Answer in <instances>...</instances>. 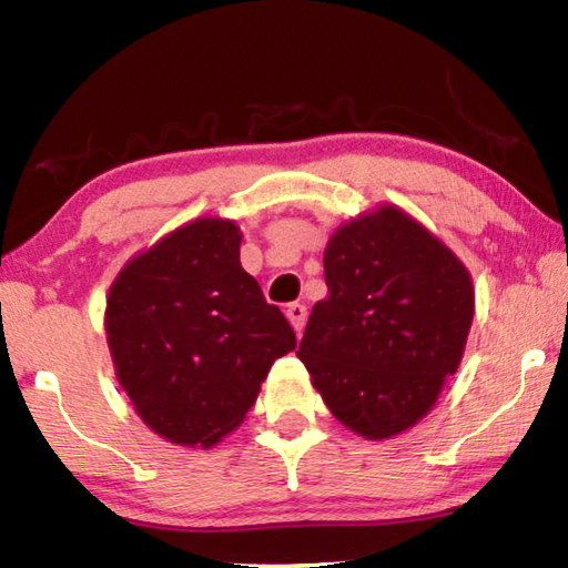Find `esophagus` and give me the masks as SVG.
<instances>
[{"instance_id":"esophagus-1","label":"esophagus","mask_w":568,"mask_h":568,"mask_svg":"<svg viewBox=\"0 0 568 568\" xmlns=\"http://www.w3.org/2000/svg\"><path fill=\"white\" fill-rule=\"evenodd\" d=\"M285 315H287V321H291V325L295 328V333H301V331L305 328L307 311H305V305H303V303H291V305H287Z\"/></svg>"}]
</instances>
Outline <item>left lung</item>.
I'll use <instances>...</instances> for the list:
<instances>
[{"label":"left lung","mask_w":568,"mask_h":568,"mask_svg":"<svg viewBox=\"0 0 568 568\" xmlns=\"http://www.w3.org/2000/svg\"><path fill=\"white\" fill-rule=\"evenodd\" d=\"M323 267L328 295L297 358L345 428L398 436L428 416L464 358L476 313L468 267L393 203L335 227Z\"/></svg>","instance_id":"1"}]
</instances>
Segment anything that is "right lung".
Returning a JSON list of instances; mask_svg holds the SVG:
<instances>
[{"mask_svg": "<svg viewBox=\"0 0 568 568\" xmlns=\"http://www.w3.org/2000/svg\"><path fill=\"white\" fill-rule=\"evenodd\" d=\"M235 220L203 215L114 275L104 333L114 378L150 430L213 448L245 420L295 333L240 265Z\"/></svg>", "mask_w": 568, "mask_h": 568, "instance_id": "obj_1", "label": "right lung"}]
</instances>
